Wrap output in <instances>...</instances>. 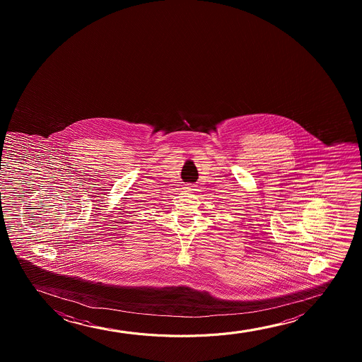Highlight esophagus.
I'll use <instances>...</instances> for the list:
<instances>
[{
	"label": "esophagus",
	"mask_w": 362,
	"mask_h": 362,
	"mask_svg": "<svg viewBox=\"0 0 362 362\" xmlns=\"http://www.w3.org/2000/svg\"><path fill=\"white\" fill-rule=\"evenodd\" d=\"M195 188H197V185H194V184H185L184 190L188 192V193H193L194 190H197Z\"/></svg>",
	"instance_id": "obj_1"
}]
</instances>
